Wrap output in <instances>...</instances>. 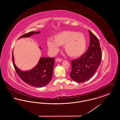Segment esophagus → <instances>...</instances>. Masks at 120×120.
<instances>
[{"mask_svg":"<svg viewBox=\"0 0 120 120\" xmlns=\"http://www.w3.org/2000/svg\"><path fill=\"white\" fill-rule=\"evenodd\" d=\"M62 61V59L61 58H57L56 59V62H61Z\"/></svg>","mask_w":120,"mask_h":120,"instance_id":"1","label":"esophagus"}]
</instances>
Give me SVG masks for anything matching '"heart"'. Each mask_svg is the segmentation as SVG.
<instances>
[{
    "mask_svg": "<svg viewBox=\"0 0 120 120\" xmlns=\"http://www.w3.org/2000/svg\"><path fill=\"white\" fill-rule=\"evenodd\" d=\"M86 39L84 34L73 30H64L55 34L53 40L47 41L49 49L56 53L59 49L60 45H64V49L70 56L77 57L81 56L86 48Z\"/></svg>",
    "mask_w": 120,
    "mask_h": 120,
    "instance_id": "b5f03b06",
    "label": "heart"
}]
</instances>
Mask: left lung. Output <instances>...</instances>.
<instances>
[{"label":"left lung","mask_w":120,"mask_h":120,"mask_svg":"<svg viewBox=\"0 0 120 120\" xmlns=\"http://www.w3.org/2000/svg\"><path fill=\"white\" fill-rule=\"evenodd\" d=\"M89 32L90 43L87 51L80 57L71 61L70 77L76 82L83 83L90 80L101 62V49L98 40L90 30Z\"/></svg>","instance_id":"obj_1"}]
</instances>
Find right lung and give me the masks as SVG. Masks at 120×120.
<instances>
[{"label": "right lung", "instance_id": "1", "mask_svg": "<svg viewBox=\"0 0 120 120\" xmlns=\"http://www.w3.org/2000/svg\"><path fill=\"white\" fill-rule=\"evenodd\" d=\"M40 31H31L23 34L18 39L29 37L34 34H38ZM40 49H42L40 47ZM13 65L18 76L25 83L30 86L41 87L47 85L51 80L54 65V58L41 57L37 64L33 68L22 71L18 68L15 63L13 53H12Z\"/></svg>", "mask_w": 120, "mask_h": 120}]
</instances>
